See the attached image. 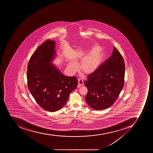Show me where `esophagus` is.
I'll use <instances>...</instances> for the list:
<instances>
[{
  "instance_id": "34e87169",
  "label": "esophagus",
  "mask_w": 153,
  "mask_h": 153,
  "mask_svg": "<svg viewBox=\"0 0 153 153\" xmlns=\"http://www.w3.org/2000/svg\"><path fill=\"white\" fill-rule=\"evenodd\" d=\"M78 86H77L78 88H79V87L84 85V82H83V80L81 79H78Z\"/></svg>"
}]
</instances>
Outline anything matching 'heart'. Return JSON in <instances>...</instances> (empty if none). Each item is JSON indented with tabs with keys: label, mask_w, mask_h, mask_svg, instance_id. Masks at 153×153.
<instances>
[{
	"label": "heart",
	"mask_w": 153,
	"mask_h": 153,
	"mask_svg": "<svg viewBox=\"0 0 153 153\" xmlns=\"http://www.w3.org/2000/svg\"><path fill=\"white\" fill-rule=\"evenodd\" d=\"M105 55L99 46L94 45L85 52V55L79 57L78 61L70 62L68 69L71 73H75L78 69L80 62V69L83 73L90 75L95 72L102 64Z\"/></svg>",
	"instance_id": "obj_1"
}]
</instances>
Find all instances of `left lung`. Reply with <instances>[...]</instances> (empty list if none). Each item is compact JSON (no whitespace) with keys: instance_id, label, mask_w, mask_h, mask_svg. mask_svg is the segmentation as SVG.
<instances>
[{"instance_id":"obj_1","label":"left lung","mask_w":153,"mask_h":153,"mask_svg":"<svg viewBox=\"0 0 153 153\" xmlns=\"http://www.w3.org/2000/svg\"><path fill=\"white\" fill-rule=\"evenodd\" d=\"M125 68L123 56L114 47L111 56L85 82L88 89L85 101L90 107L104 110L113 105L124 85Z\"/></svg>"}]
</instances>
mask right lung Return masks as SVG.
I'll use <instances>...</instances> for the list:
<instances>
[{"label":"right lung","instance_id":"right-lung-1","mask_svg":"<svg viewBox=\"0 0 153 153\" xmlns=\"http://www.w3.org/2000/svg\"><path fill=\"white\" fill-rule=\"evenodd\" d=\"M55 45V41L48 40L40 46L30 57L27 73L30 93L39 106L50 112L63 107L78 83L76 77L64 76L52 64Z\"/></svg>","mask_w":153,"mask_h":153}]
</instances>
